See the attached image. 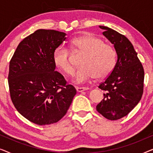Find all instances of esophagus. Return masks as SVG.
<instances>
[{
    "instance_id": "esophagus-1",
    "label": "esophagus",
    "mask_w": 153,
    "mask_h": 153,
    "mask_svg": "<svg viewBox=\"0 0 153 153\" xmlns=\"http://www.w3.org/2000/svg\"><path fill=\"white\" fill-rule=\"evenodd\" d=\"M76 89L77 92H82V91H86V90H88V88H86V87H78V86H76Z\"/></svg>"
}]
</instances>
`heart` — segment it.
Listing matches in <instances>:
<instances>
[{
    "label": "heart",
    "mask_w": 153,
    "mask_h": 153,
    "mask_svg": "<svg viewBox=\"0 0 153 153\" xmlns=\"http://www.w3.org/2000/svg\"><path fill=\"white\" fill-rule=\"evenodd\" d=\"M70 50L74 55H82L81 68L77 71L75 81L83 83L95 77L102 79L108 76L116 62V53L110 44L95 35L87 33L70 42ZM55 65L68 75L74 72L72 55L68 49L59 47L53 52Z\"/></svg>",
    "instance_id": "obj_1"
}]
</instances>
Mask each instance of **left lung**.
<instances>
[{
  "instance_id": "left-lung-1",
  "label": "left lung",
  "mask_w": 153,
  "mask_h": 153,
  "mask_svg": "<svg viewBox=\"0 0 153 153\" xmlns=\"http://www.w3.org/2000/svg\"><path fill=\"white\" fill-rule=\"evenodd\" d=\"M100 28L114 45L118 58L114 70L98 86L105 92L96 108L104 118L116 120L127 116L141 100L144 70L132 44L125 35L108 27Z\"/></svg>"
}]
</instances>
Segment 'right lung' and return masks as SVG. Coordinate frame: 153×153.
<instances>
[{"instance_id":"obj_1","label":"right lung","mask_w":153,"mask_h":153,"mask_svg":"<svg viewBox=\"0 0 153 153\" xmlns=\"http://www.w3.org/2000/svg\"><path fill=\"white\" fill-rule=\"evenodd\" d=\"M65 33L39 29L19 44L10 62L8 84L14 107L38 125L57 123L66 114L76 91L67 84L53 62Z\"/></svg>"}]
</instances>
